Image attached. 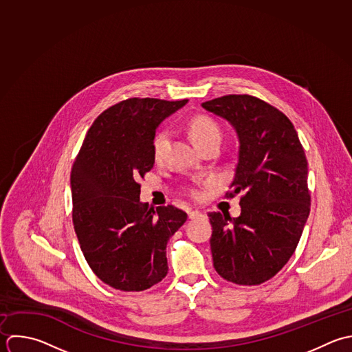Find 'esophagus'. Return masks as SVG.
Wrapping results in <instances>:
<instances>
[{"label": "esophagus", "instance_id": "1", "mask_svg": "<svg viewBox=\"0 0 352 352\" xmlns=\"http://www.w3.org/2000/svg\"><path fill=\"white\" fill-rule=\"evenodd\" d=\"M188 217H189V219H195V218L201 217V212L197 211V210H189L188 211Z\"/></svg>", "mask_w": 352, "mask_h": 352}]
</instances>
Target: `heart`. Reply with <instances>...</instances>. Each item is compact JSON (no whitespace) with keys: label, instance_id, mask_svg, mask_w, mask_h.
<instances>
[{"label":"heart","instance_id":"obj_1","mask_svg":"<svg viewBox=\"0 0 352 352\" xmlns=\"http://www.w3.org/2000/svg\"><path fill=\"white\" fill-rule=\"evenodd\" d=\"M189 134H190V138L195 142V145H199V144H201L210 138H214V137H221L219 127L208 116L193 118L192 122L189 123ZM167 140H168L167 130H162L156 134V137L153 140V155L156 159L162 157L163 151L167 144Z\"/></svg>","mask_w":352,"mask_h":352}]
</instances>
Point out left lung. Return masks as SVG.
I'll return each instance as SVG.
<instances>
[{
    "instance_id": "left-lung-1",
    "label": "left lung",
    "mask_w": 352,
    "mask_h": 352,
    "mask_svg": "<svg viewBox=\"0 0 352 352\" xmlns=\"http://www.w3.org/2000/svg\"><path fill=\"white\" fill-rule=\"evenodd\" d=\"M201 107L228 120L239 138L230 184L241 193V214L210 212L211 252L217 273L239 285L274 277L294 255L310 214L309 167L292 122L248 94L214 98Z\"/></svg>"
}]
</instances>
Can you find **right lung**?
<instances>
[{"label": "right lung", "instance_id": "add662e5", "mask_svg": "<svg viewBox=\"0 0 352 352\" xmlns=\"http://www.w3.org/2000/svg\"><path fill=\"white\" fill-rule=\"evenodd\" d=\"M186 102L129 98L112 105L93 122L74 162L75 233L93 273L115 289L145 291L168 272L167 241L188 215L141 203L137 181L153 167L156 129Z\"/></svg>", "mask_w": 352, "mask_h": 352}]
</instances>
